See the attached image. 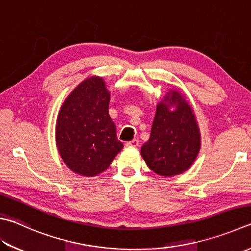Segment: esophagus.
<instances>
[{
    "mask_svg": "<svg viewBox=\"0 0 251 251\" xmlns=\"http://www.w3.org/2000/svg\"><path fill=\"white\" fill-rule=\"evenodd\" d=\"M139 143H140V141L138 139H134L132 141L126 142V146H129V148H136V146H139Z\"/></svg>",
    "mask_w": 251,
    "mask_h": 251,
    "instance_id": "obj_1",
    "label": "esophagus"
}]
</instances>
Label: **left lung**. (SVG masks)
<instances>
[{"instance_id": "obj_1", "label": "left lung", "mask_w": 251, "mask_h": 251, "mask_svg": "<svg viewBox=\"0 0 251 251\" xmlns=\"http://www.w3.org/2000/svg\"><path fill=\"white\" fill-rule=\"evenodd\" d=\"M200 146V130L191 107L180 93L169 91L156 107L150 139L141 148L142 157L154 173L173 177L191 167Z\"/></svg>"}]
</instances>
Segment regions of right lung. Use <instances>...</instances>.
Listing matches in <instances>:
<instances>
[{
  "instance_id": "obj_1",
  "label": "right lung",
  "mask_w": 251,
  "mask_h": 251,
  "mask_svg": "<svg viewBox=\"0 0 251 251\" xmlns=\"http://www.w3.org/2000/svg\"><path fill=\"white\" fill-rule=\"evenodd\" d=\"M110 93L101 77L85 79L65 99L55 126L58 150L65 165L93 177L110 166L124 148L109 116Z\"/></svg>"
}]
</instances>
